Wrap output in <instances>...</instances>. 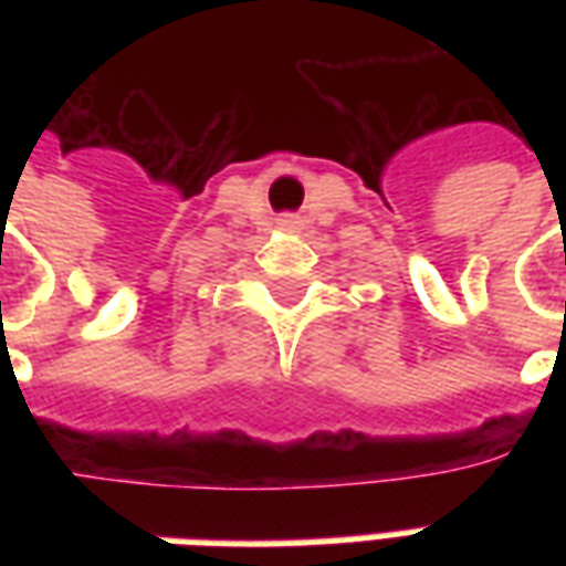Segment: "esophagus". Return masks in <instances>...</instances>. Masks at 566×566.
Segmentation results:
<instances>
[{
  "instance_id": "34e87169",
  "label": "esophagus",
  "mask_w": 566,
  "mask_h": 566,
  "mask_svg": "<svg viewBox=\"0 0 566 566\" xmlns=\"http://www.w3.org/2000/svg\"><path fill=\"white\" fill-rule=\"evenodd\" d=\"M282 223H296V221H294V218H284V221H282Z\"/></svg>"
}]
</instances>
